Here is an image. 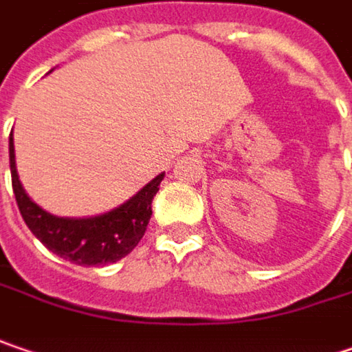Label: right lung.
<instances>
[{
    "mask_svg": "<svg viewBox=\"0 0 352 352\" xmlns=\"http://www.w3.org/2000/svg\"><path fill=\"white\" fill-rule=\"evenodd\" d=\"M10 169L13 195L30 231L52 253L83 267L117 263L133 251L145 235L151 219V201L165 175L159 173L133 197L107 213L94 217H57L41 209L25 193L15 167L13 131L10 135Z\"/></svg>",
    "mask_w": 352,
    "mask_h": 352,
    "instance_id": "obj_1",
    "label": "right lung"
}]
</instances>
